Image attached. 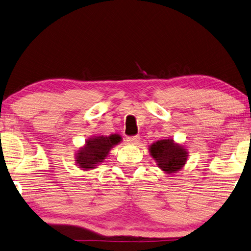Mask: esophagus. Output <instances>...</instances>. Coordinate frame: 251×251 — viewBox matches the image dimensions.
<instances>
[{
  "mask_svg": "<svg viewBox=\"0 0 251 251\" xmlns=\"http://www.w3.org/2000/svg\"><path fill=\"white\" fill-rule=\"evenodd\" d=\"M126 140L131 145H137L139 143L140 137H139V136H129V137H127Z\"/></svg>",
  "mask_w": 251,
  "mask_h": 251,
  "instance_id": "esophagus-1",
  "label": "esophagus"
}]
</instances>
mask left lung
<instances>
[{
  "label": "left lung",
  "mask_w": 251,
  "mask_h": 251,
  "mask_svg": "<svg viewBox=\"0 0 251 251\" xmlns=\"http://www.w3.org/2000/svg\"><path fill=\"white\" fill-rule=\"evenodd\" d=\"M151 156L157 160L160 169L168 173L179 171L186 161L185 149L179 145H176L170 139L158 140L157 143L150 146Z\"/></svg>",
  "instance_id": "obj_1"
}]
</instances>
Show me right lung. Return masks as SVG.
<instances>
[{
    "label": "right lung",
    "instance_id": "add662e5",
    "mask_svg": "<svg viewBox=\"0 0 251 251\" xmlns=\"http://www.w3.org/2000/svg\"><path fill=\"white\" fill-rule=\"evenodd\" d=\"M121 141L118 135H111L108 137L99 136L86 141L84 148L79 150L76 156V162L80 168L83 169H93L99 162H102L103 159L106 157L107 152L110 151L113 146H115Z\"/></svg>",
    "mask_w": 251,
    "mask_h": 251
}]
</instances>
